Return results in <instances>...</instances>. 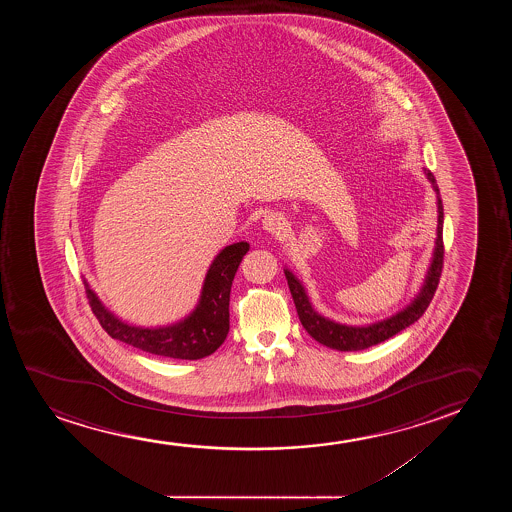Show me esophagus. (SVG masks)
Wrapping results in <instances>:
<instances>
[{
  "instance_id": "1",
  "label": "esophagus",
  "mask_w": 512,
  "mask_h": 512,
  "mask_svg": "<svg viewBox=\"0 0 512 512\" xmlns=\"http://www.w3.org/2000/svg\"><path fill=\"white\" fill-rule=\"evenodd\" d=\"M262 225H264V229L267 232H271V234H278L280 236L281 232L285 231V220L278 213H267L264 220H262Z\"/></svg>"
}]
</instances>
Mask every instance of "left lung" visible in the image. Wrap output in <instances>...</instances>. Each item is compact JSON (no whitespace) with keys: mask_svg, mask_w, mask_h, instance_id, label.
<instances>
[{"mask_svg":"<svg viewBox=\"0 0 512 512\" xmlns=\"http://www.w3.org/2000/svg\"><path fill=\"white\" fill-rule=\"evenodd\" d=\"M425 175L428 176L430 183L434 185L437 192V210H439V224H437V241H435L434 260L428 269L427 280L421 288L420 295L414 299L411 306H407L404 311L397 315L383 320V322L372 323L367 327H348L341 323L330 322L327 318L318 315L315 309L311 308L308 301V295L304 292L301 283L297 281L294 274L285 271L287 276L288 288L290 294L294 297L295 309L301 320L302 327L306 329L309 336L315 341L329 346L332 350L339 351H360L365 348H371L374 344L383 343L386 339L399 334L400 330L406 329L409 325L420 320V316L427 311L430 302L434 299L435 290L441 280L442 266H444V241H442V224H444V210H442V199L435 176L430 169H425Z\"/></svg>","mask_w":512,"mask_h":512,"instance_id":"obj_1","label":"left lung"}]
</instances>
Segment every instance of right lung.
<instances>
[{
    "mask_svg": "<svg viewBox=\"0 0 512 512\" xmlns=\"http://www.w3.org/2000/svg\"><path fill=\"white\" fill-rule=\"evenodd\" d=\"M250 250V245L241 241L225 246L213 260L204 280L201 301L196 311L183 322L162 329H140L120 322L119 318L99 302L96 294L85 283V294L92 313L98 318L108 336L131 344L134 348L159 357L178 360H199L217 351L229 334V297L232 281L239 264Z\"/></svg>",
    "mask_w": 512,
    "mask_h": 512,
    "instance_id": "obj_1",
    "label": "right lung"
}]
</instances>
